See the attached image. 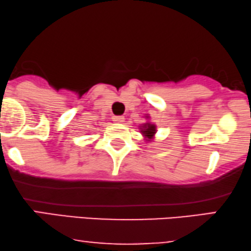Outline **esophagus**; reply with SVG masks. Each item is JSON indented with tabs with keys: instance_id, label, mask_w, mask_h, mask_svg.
I'll list each match as a JSON object with an SVG mask.
<instances>
[{
	"instance_id": "obj_1",
	"label": "esophagus",
	"mask_w": 251,
	"mask_h": 251,
	"mask_svg": "<svg viewBox=\"0 0 251 251\" xmlns=\"http://www.w3.org/2000/svg\"><path fill=\"white\" fill-rule=\"evenodd\" d=\"M112 120L116 123H122L123 121H125V118H123V116H113Z\"/></svg>"
}]
</instances>
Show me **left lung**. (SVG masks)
I'll return each instance as SVG.
<instances>
[{
  "instance_id": "8db88e82",
  "label": "left lung",
  "mask_w": 251,
  "mask_h": 251,
  "mask_svg": "<svg viewBox=\"0 0 251 251\" xmlns=\"http://www.w3.org/2000/svg\"><path fill=\"white\" fill-rule=\"evenodd\" d=\"M146 118H148V116H146ZM139 129H141L142 135L146 138V141H151V139H153L154 133L157 131V130H155L157 129L155 125H152V123L150 122L144 123V125H143Z\"/></svg>"
}]
</instances>
